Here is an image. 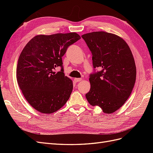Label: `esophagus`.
<instances>
[{"mask_svg": "<svg viewBox=\"0 0 153 153\" xmlns=\"http://www.w3.org/2000/svg\"><path fill=\"white\" fill-rule=\"evenodd\" d=\"M82 80V78H75V79H74V81H75V82H79Z\"/></svg>", "mask_w": 153, "mask_h": 153, "instance_id": "esophagus-1", "label": "esophagus"}]
</instances>
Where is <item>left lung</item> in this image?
I'll return each instance as SVG.
<instances>
[{"label": "left lung", "instance_id": "obj_1", "mask_svg": "<svg viewBox=\"0 0 153 153\" xmlns=\"http://www.w3.org/2000/svg\"><path fill=\"white\" fill-rule=\"evenodd\" d=\"M82 37L91 51L94 68L101 69L90 76L87 100L105 114L114 113L125 103L135 85L137 69L131 51L122 38L112 33L92 32Z\"/></svg>", "mask_w": 153, "mask_h": 153}]
</instances>
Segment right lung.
<instances>
[{
	"instance_id": "1",
	"label": "right lung",
	"mask_w": 153,
	"mask_h": 153,
	"mask_svg": "<svg viewBox=\"0 0 153 153\" xmlns=\"http://www.w3.org/2000/svg\"><path fill=\"white\" fill-rule=\"evenodd\" d=\"M80 38L76 32L37 35L22 51L16 68L18 84L27 102L39 112H56L70 97L73 82L64 75L62 57ZM58 66L62 71L55 74L53 70Z\"/></svg>"
}]
</instances>
